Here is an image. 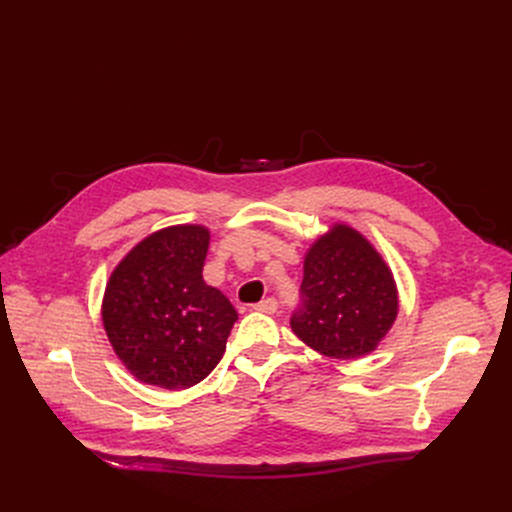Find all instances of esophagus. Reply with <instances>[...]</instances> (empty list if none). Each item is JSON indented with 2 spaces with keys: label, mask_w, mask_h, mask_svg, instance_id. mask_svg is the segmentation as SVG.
Listing matches in <instances>:
<instances>
[{
  "label": "esophagus",
  "mask_w": 512,
  "mask_h": 512,
  "mask_svg": "<svg viewBox=\"0 0 512 512\" xmlns=\"http://www.w3.org/2000/svg\"><path fill=\"white\" fill-rule=\"evenodd\" d=\"M253 311H259V313H276L278 311V301L276 299H263L261 303L253 305Z\"/></svg>",
  "instance_id": "1"
}]
</instances>
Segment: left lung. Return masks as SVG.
<instances>
[{
    "instance_id": "obj_1",
    "label": "left lung",
    "mask_w": 512,
    "mask_h": 512,
    "mask_svg": "<svg viewBox=\"0 0 512 512\" xmlns=\"http://www.w3.org/2000/svg\"><path fill=\"white\" fill-rule=\"evenodd\" d=\"M303 307L290 328L315 353L359 359L380 346L398 315V288L380 251L353 226L332 224L303 261Z\"/></svg>"
}]
</instances>
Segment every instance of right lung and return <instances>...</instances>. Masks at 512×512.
Instances as JSON below:
<instances>
[{
	"label": "right lung",
	"instance_id": "add662e5",
	"mask_svg": "<svg viewBox=\"0 0 512 512\" xmlns=\"http://www.w3.org/2000/svg\"><path fill=\"white\" fill-rule=\"evenodd\" d=\"M209 228L151 232L114 267L101 301L103 330L122 365L143 384L186 390L215 369L238 313L207 286Z\"/></svg>",
	"mask_w": 512,
	"mask_h": 512
}]
</instances>
